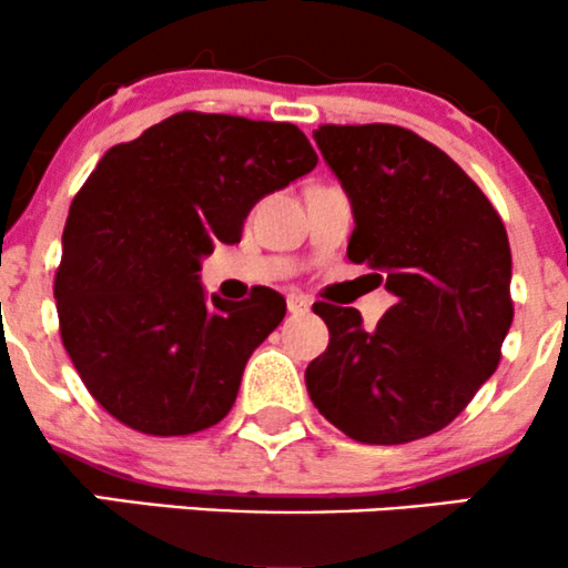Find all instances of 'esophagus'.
Wrapping results in <instances>:
<instances>
[{
    "label": "esophagus",
    "instance_id": "obj_1",
    "mask_svg": "<svg viewBox=\"0 0 568 568\" xmlns=\"http://www.w3.org/2000/svg\"><path fill=\"white\" fill-rule=\"evenodd\" d=\"M285 302H288L291 315H304V312H310V306H312V298L304 296V293H298V291L288 293V296H285Z\"/></svg>",
    "mask_w": 568,
    "mask_h": 568
}]
</instances>
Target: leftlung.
I'll return each mask as SVG.
<instances>
[{"instance_id": "8db88e82", "label": "left lung", "mask_w": 568, "mask_h": 568, "mask_svg": "<svg viewBox=\"0 0 568 568\" xmlns=\"http://www.w3.org/2000/svg\"><path fill=\"white\" fill-rule=\"evenodd\" d=\"M312 135L349 197V262L371 266L395 304L376 328L352 306L317 304L331 342L306 366V393L361 443L427 438L499 366L513 323L505 224L470 175L406 128L321 125Z\"/></svg>"}]
</instances>
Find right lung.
<instances>
[{
    "label": "right lung",
    "mask_w": 568,
    "mask_h": 568,
    "mask_svg": "<svg viewBox=\"0 0 568 568\" xmlns=\"http://www.w3.org/2000/svg\"><path fill=\"white\" fill-rule=\"evenodd\" d=\"M315 165L291 122L200 112L103 154L71 202L55 298L63 347L114 419L168 438L230 414L285 298L207 296L202 258L240 243L251 207Z\"/></svg>",
    "instance_id": "obj_1"
}]
</instances>
